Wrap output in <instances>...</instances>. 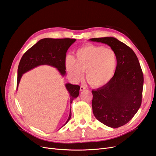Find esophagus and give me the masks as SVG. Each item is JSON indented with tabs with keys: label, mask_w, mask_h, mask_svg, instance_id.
<instances>
[{
	"label": "esophagus",
	"mask_w": 156,
	"mask_h": 156,
	"mask_svg": "<svg viewBox=\"0 0 156 156\" xmlns=\"http://www.w3.org/2000/svg\"><path fill=\"white\" fill-rule=\"evenodd\" d=\"M85 89H86L85 87H83V86H81V87H80V91L82 92V91H83V90H85Z\"/></svg>",
	"instance_id": "esophagus-1"
}]
</instances>
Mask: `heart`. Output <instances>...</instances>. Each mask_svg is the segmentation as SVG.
I'll return each instance as SVG.
<instances>
[{
    "mask_svg": "<svg viewBox=\"0 0 156 156\" xmlns=\"http://www.w3.org/2000/svg\"><path fill=\"white\" fill-rule=\"evenodd\" d=\"M65 66L74 79L81 78L83 71H86L88 83L93 87H101L109 83L114 77L118 59L112 49L88 44L76 51L75 58L68 55L65 58Z\"/></svg>",
    "mask_w": 156,
    "mask_h": 156,
    "instance_id": "b5f03b06",
    "label": "heart"
}]
</instances>
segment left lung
I'll return each instance as SVG.
<instances>
[{
    "instance_id": "1",
    "label": "left lung",
    "mask_w": 156,
    "mask_h": 156,
    "mask_svg": "<svg viewBox=\"0 0 156 156\" xmlns=\"http://www.w3.org/2000/svg\"><path fill=\"white\" fill-rule=\"evenodd\" d=\"M108 45L117 56L118 66L111 81L92 91V111L96 119L110 127L127 124L142 102L143 73L137 56L129 47L113 37L89 40Z\"/></svg>"
}]
</instances>
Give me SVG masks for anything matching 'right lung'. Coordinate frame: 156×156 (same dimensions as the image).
I'll list each match as a JSON object with an SVG mask.
<instances>
[{
	"instance_id": "1",
	"label": "right lung",
	"mask_w": 156,
	"mask_h": 156,
	"mask_svg": "<svg viewBox=\"0 0 156 156\" xmlns=\"http://www.w3.org/2000/svg\"><path fill=\"white\" fill-rule=\"evenodd\" d=\"M75 39L44 38L37 42L23 55L19 64L17 69V87L18 88L23 75L41 65H48L57 69L60 74L64 77L66 75V53ZM69 94V103L72 104L75 98L79 95L80 87L70 83L65 84ZM72 116L71 108L69 115L65 126Z\"/></svg>"
}]
</instances>
